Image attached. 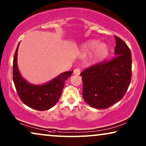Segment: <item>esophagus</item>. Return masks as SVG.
<instances>
[{
  "label": "esophagus",
  "instance_id": "esophagus-1",
  "mask_svg": "<svg viewBox=\"0 0 146 146\" xmlns=\"http://www.w3.org/2000/svg\"><path fill=\"white\" fill-rule=\"evenodd\" d=\"M74 74L76 75H79L80 74V70L79 68H76L74 70Z\"/></svg>",
  "mask_w": 146,
  "mask_h": 146
}]
</instances>
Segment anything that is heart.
Masks as SVG:
<instances>
[{
	"label": "heart",
	"instance_id": "obj_1",
	"mask_svg": "<svg viewBox=\"0 0 146 146\" xmlns=\"http://www.w3.org/2000/svg\"><path fill=\"white\" fill-rule=\"evenodd\" d=\"M98 44V41L94 40L86 42L82 47L80 58H84L88 56L96 47V48L92 53L93 60H100L104 58L108 53V49L107 46L105 45L104 44H101L99 45Z\"/></svg>",
	"mask_w": 146,
	"mask_h": 146
}]
</instances>
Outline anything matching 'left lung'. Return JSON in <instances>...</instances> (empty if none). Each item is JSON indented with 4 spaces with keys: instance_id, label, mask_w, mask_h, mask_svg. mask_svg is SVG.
Masks as SVG:
<instances>
[{
    "instance_id": "left-lung-1",
    "label": "left lung",
    "mask_w": 146,
    "mask_h": 146,
    "mask_svg": "<svg viewBox=\"0 0 146 146\" xmlns=\"http://www.w3.org/2000/svg\"><path fill=\"white\" fill-rule=\"evenodd\" d=\"M115 56L82 72V96L86 102L98 109L108 108L123 98L131 82L130 49L115 36Z\"/></svg>"
}]
</instances>
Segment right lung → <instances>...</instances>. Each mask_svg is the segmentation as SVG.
<instances>
[{
  "mask_svg": "<svg viewBox=\"0 0 146 146\" xmlns=\"http://www.w3.org/2000/svg\"><path fill=\"white\" fill-rule=\"evenodd\" d=\"M19 44L13 59V81L21 101L28 106L36 110L44 111L52 108L59 100L64 82L73 71L62 73L52 80L43 85H33L27 82L20 74L17 66V54Z\"/></svg>",
  "mask_w": 146,
  "mask_h": 146,
  "instance_id": "1",
  "label": "right lung"
}]
</instances>
